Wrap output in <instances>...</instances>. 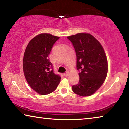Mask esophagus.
<instances>
[{"mask_svg":"<svg viewBox=\"0 0 129 129\" xmlns=\"http://www.w3.org/2000/svg\"><path fill=\"white\" fill-rule=\"evenodd\" d=\"M64 76H65V77H67V76H68L69 75V71H67L66 72H65L64 74Z\"/></svg>","mask_w":129,"mask_h":129,"instance_id":"1","label":"esophagus"}]
</instances>
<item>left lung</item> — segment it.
I'll list each match as a JSON object with an SVG mask.
<instances>
[{"mask_svg": "<svg viewBox=\"0 0 129 129\" xmlns=\"http://www.w3.org/2000/svg\"><path fill=\"white\" fill-rule=\"evenodd\" d=\"M75 48L79 82L72 87L82 97L93 94L104 82L108 73V61L103 47L91 34L78 33L67 37Z\"/></svg>", "mask_w": 129, "mask_h": 129, "instance_id": "1", "label": "left lung"}]
</instances>
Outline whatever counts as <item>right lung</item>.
Listing matches in <instances>:
<instances>
[{
    "mask_svg": "<svg viewBox=\"0 0 129 129\" xmlns=\"http://www.w3.org/2000/svg\"><path fill=\"white\" fill-rule=\"evenodd\" d=\"M59 38L50 34H39L29 41L25 49L24 74L30 88L40 95L55 90L61 78L54 73L48 57L53 44Z\"/></svg>",
    "mask_w": 129,
    "mask_h": 129,
    "instance_id": "add662e5",
    "label": "right lung"
}]
</instances>
